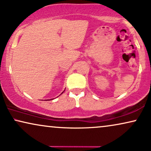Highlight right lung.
Instances as JSON below:
<instances>
[{"label":"right lung","mask_w":151,"mask_h":151,"mask_svg":"<svg viewBox=\"0 0 151 151\" xmlns=\"http://www.w3.org/2000/svg\"><path fill=\"white\" fill-rule=\"evenodd\" d=\"M62 93H63V92H62Z\"/></svg>","instance_id":"obj_1"}]
</instances>
